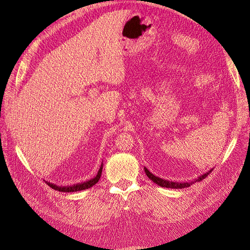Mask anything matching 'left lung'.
Segmentation results:
<instances>
[{"instance_id": "1", "label": "left lung", "mask_w": 250, "mask_h": 250, "mask_svg": "<svg viewBox=\"0 0 250 250\" xmlns=\"http://www.w3.org/2000/svg\"><path fill=\"white\" fill-rule=\"evenodd\" d=\"M145 169V173L148 176V178L151 179L153 183H156L158 186H160V187H164V188H171V189H183V188H187L189 187V186H191L192 184L196 183V182H200V180H202L203 178H205L207 175H208L213 169H210V171L206 172L205 174L201 175V176H199L198 178H196L195 180H193V182H189V183H174V182H168V180H166V179H162L160 177L158 176H155L152 173H150L149 171H148L147 167H144Z\"/></svg>"}]
</instances>
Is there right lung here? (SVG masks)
I'll return each mask as SVG.
<instances>
[{"label": "right lung", "instance_id": "right-lung-1", "mask_svg": "<svg viewBox=\"0 0 250 250\" xmlns=\"http://www.w3.org/2000/svg\"><path fill=\"white\" fill-rule=\"evenodd\" d=\"M102 168H103V163L101 164L97 176H95L94 178L87 180V182L82 183V184H76V185H73V186H66V187H65V186H64V187H60V186H57L55 184H51V183H48V182H45V183H47V185H48L49 187H51L52 189L61 191V192H77V191L86 190V189L92 187V186L97 184L99 182L101 175H102Z\"/></svg>", "mask_w": 250, "mask_h": 250}]
</instances>
